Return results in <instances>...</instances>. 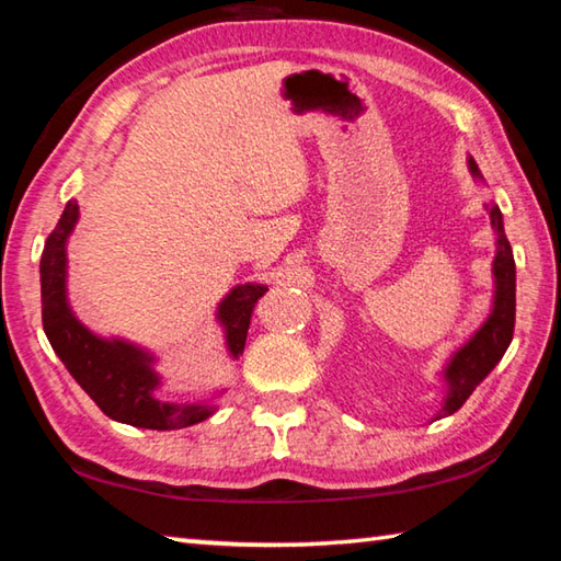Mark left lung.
I'll return each mask as SVG.
<instances>
[{"instance_id": "left-lung-1", "label": "left lung", "mask_w": 561, "mask_h": 561, "mask_svg": "<svg viewBox=\"0 0 561 561\" xmlns=\"http://www.w3.org/2000/svg\"><path fill=\"white\" fill-rule=\"evenodd\" d=\"M470 173L482 178L478 163L468 160ZM492 230L497 234V254L492 262V274H495V299H492V311L485 324H482L468 344L455 351L450 364L445 366V383H448V396L440 408L438 417L453 415L458 408L468 401L470 393L478 388L485 376L500 364L505 351L515 334V257L512 247L502 227V213L495 203L488 207Z\"/></svg>"}]
</instances>
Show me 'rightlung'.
<instances>
[{
  "label": "right lung",
  "instance_id": "1",
  "mask_svg": "<svg viewBox=\"0 0 561 561\" xmlns=\"http://www.w3.org/2000/svg\"><path fill=\"white\" fill-rule=\"evenodd\" d=\"M79 220V205L66 203L54 232L46 237L42 252V321L56 356L103 413L118 423L148 431L187 428L210 417L215 405L168 403L156 398L160 378L153 371L148 351L121 339H101L73 317L66 299V240ZM264 284H240L217 307V319L225 327L227 351L237 358L244 351L252 309Z\"/></svg>",
  "mask_w": 561,
  "mask_h": 561
}]
</instances>
